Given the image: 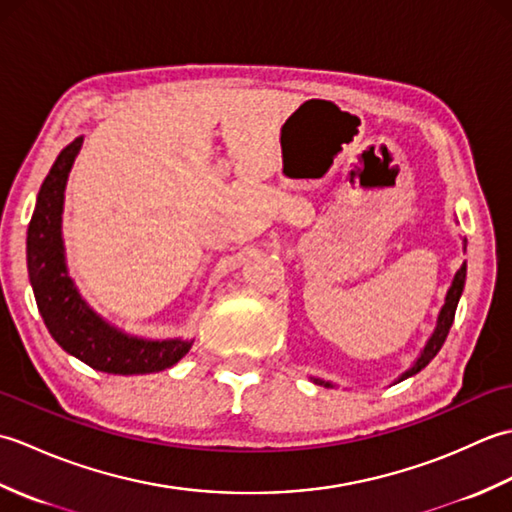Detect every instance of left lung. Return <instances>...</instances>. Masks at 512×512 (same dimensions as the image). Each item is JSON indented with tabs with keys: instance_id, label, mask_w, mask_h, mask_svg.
<instances>
[{
	"instance_id": "1",
	"label": "left lung",
	"mask_w": 512,
	"mask_h": 512,
	"mask_svg": "<svg viewBox=\"0 0 512 512\" xmlns=\"http://www.w3.org/2000/svg\"><path fill=\"white\" fill-rule=\"evenodd\" d=\"M462 250L466 253V239H464V237H462ZM464 281H466V262L460 266L458 273H455V277H453V281H451V288L447 290V297H444V306H442L440 312H438L436 330L431 332L429 341L424 343V347L420 350L416 361H413V365L407 369V372H402V374L396 378V383H400V380H405V378H409V376H413V374H418L420 369L427 367V365L433 361V356H436V354L440 352V347L444 345V341H447V334H449L451 325H453L455 308H458V301H460V297H462ZM312 380H314V383H317V385H323V387H334V383H330V380L314 378V376H312Z\"/></svg>"
}]
</instances>
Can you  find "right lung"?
I'll list each match as a JSON object with an SVG mask.
<instances>
[{"mask_svg": "<svg viewBox=\"0 0 512 512\" xmlns=\"http://www.w3.org/2000/svg\"><path fill=\"white\" fill-rule=\"evenodd\" d=\"M83 136L61 149L43 180L26 237V259L37 308L52 339L85 365L107 374H151L176 365L193 339H143L116 328L81 297L65 264L63 202L65 184Z\"/></svg>", "mask_w": 512, "mask_h": 512, "instance_id": "obj_1", "label": "right lung"}]
</instances>
